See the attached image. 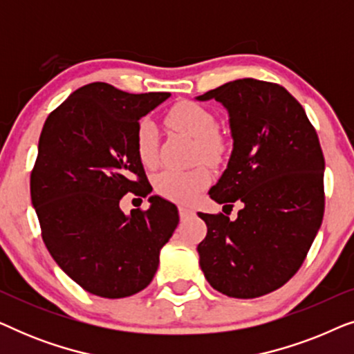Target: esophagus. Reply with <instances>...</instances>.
<instances>
[{
    "instance_id": "34e87169",
    "label": "esophagus",
    "mask_w": 354,
    "mask_h": 354,
    "mask_svg": "<svg viewBox=\"0 0 354 354\" xmlns=\"http://www.w3.org/2000/svg\"><path fill=\"white\" fill-rule=\"evenodd\" d=\"M192 214H193L192 209H188V207H185V206H178V216H180L182 219H185V217L192 216Z\"/></svg>"
}]
</instances>
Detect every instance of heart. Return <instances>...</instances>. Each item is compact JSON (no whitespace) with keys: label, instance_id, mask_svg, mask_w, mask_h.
<instances>
[{"label":"heart","instance_id":"obj_1","mask_svg":"<svg viewBox=\"0 0 354 354\" xmlns=\"http://www.w3.org/2000/svg\"><path fill=\"white\" fill-rule=\"evenodd\" d=\"M166 124L172 130L185 133L196 142L195 158L217 164L227 156L229 138L217 130V118L211 109L193 103L180 101L174 104L166 115ZM135 149L143 167L151 169L158 162V132L151 120H140L135 130ZM209 183V172L203 166L190 171L166 169L154 177V190L167 200L187 203L193 200Z\"/></svg>","mask_w":354,"mask_h":354}]
</instances>
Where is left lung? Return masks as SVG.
I'll use <instances>...</instances> for the list:
<instances>
[{"mask_svg":"<svg viewBox=\"0 0 354 354\" xmlns=\"http://www.w3.org/2000/svg\"><path fill=\"white\" fill-rule=\"evenodd\" d=\"M229 111L234 149L212 200L239 217L198 216L207 234L198 245L212 288L232 298H258L301 268L324 217V154L303 106L272 82L240 79L207 93Z\"/></svg>","mask_w":354,"mask_h":354,"instance_id":"obj_1","label":"left lung"}]
</instances>
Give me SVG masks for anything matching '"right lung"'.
I'll list each match as a JSON object with an SVG mask.
<instances>
[{
	"label": "right lung",
	"mask_w": 354,
	"mask_h": 354,
	"mask_svg": "<svg viewBox=\"0 0 354 354\" xmlns=\"http://www.w3.org/2000/svg\"><path fill=\"white\" fill-rule=\"evenodd\" d=\"M169 96L95 82L75 90L43 125L30 174L41 239L57 266L96 297L124 298L147 288L178 224L176 205L161 196L130 216L119 207L129 192L145 198L153 190L135 130Z\"/></svg>",
	"instance_id": "add662e5"
}]
</instances>
